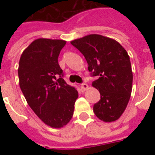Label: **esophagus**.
I'll use <instances>...</instances> for the list:
<instances>
[{
    "mask_svg": "<svg viewBox=\"0 0 155 155\" xmlns=\"http://www.w3.org/2000/svg\"><path fill=\"white\" fill-rule=\"evenodd\" d=\"M81 89H82V91H86V90L88 89V84H85V83H83V84H81Z\"/></svg>",
    "mask_w": 155,
    "mask_h": 155,
    "instance_id": "1",
    "label": "esophagus"
}]
</instances>
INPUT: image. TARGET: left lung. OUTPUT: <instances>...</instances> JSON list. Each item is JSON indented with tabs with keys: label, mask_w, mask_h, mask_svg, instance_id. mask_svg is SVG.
Here are the masks:
<instances>
[{
	"label": "left lung",
	"mask_w": 155,
	"mask_h": 155,
	"mask_svg": "<svg viewBox=\"0 0 155 155\" xmlns=\"http://www.w3.org/2000/svg\"><path fill=\"white\" fill-rule=\"evenodd\" d=\"M84 55L88 70L97 80L92 85L101 100L94 104L95 115L104 122L118 120L126 109L132 91L133 73L130 56L113 39L92 34L71 42Z\"/></svg>",
	"instance_id": "left-lung-1"
}]
</instances>
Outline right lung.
<instances>
[{
    "instance_id": "right-lung-1",
    "label": "right lung",
    "mask_w": 155,
    "mask_h": 155,
    "mask_svg": "<svg viewBox=\"0 0 155 155\" xmlns=\"http://www.w3.org/2000/svg\"><path fill=\"white\" fill-rule=\"evenodd\" d=\"M63 40L40 38L23 51L19 62V84L29 106L45 124L66 125L74 114L78 91L66 84L58 57Z\"/></svg>"
}]
</instances>
